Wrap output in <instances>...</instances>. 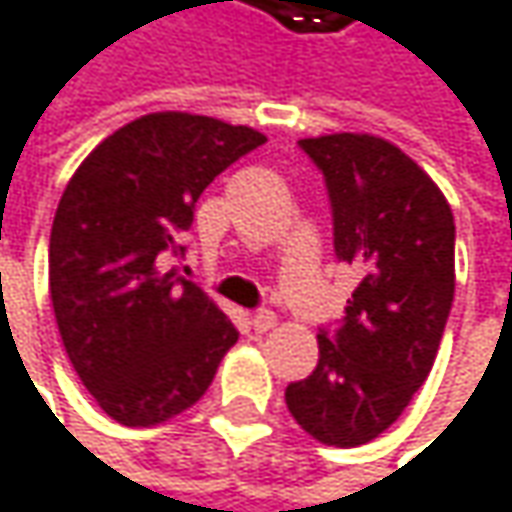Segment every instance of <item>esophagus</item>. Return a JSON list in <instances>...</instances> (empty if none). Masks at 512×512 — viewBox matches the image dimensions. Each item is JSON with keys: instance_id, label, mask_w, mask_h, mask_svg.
Returning <instances> with one entry per match:
<instances>
[{"instance_id": "obj_1", "label": "esophagus", "mask_w": 512, "mask_h": 512, "mask_svg": "<svg viewBox=\"0 0 512 512\" xmlns=\"http://www.w3.org/2000/svg\"><path fill=\"white\" fill-rule=\"evenodd\" d=\"M275 313L272 310H257L255 316H252V328H255V334H266V331H272L275 328Z\"/></svg>"}]
</instances>
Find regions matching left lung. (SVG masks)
<instances>
[{"label":"left lung","instance_id":"1","mask_svg":"<svg viewBox=\"0 0 512 512\" xmlns=\"http://www.w3.org/2000/svg\"><path fill=\"white\" fill-rule=\"evenodd\" d=\"M319 166L334 216V252L360 272L319 363L287 387L313 440L354 448L384 434L425 384L454 302V216L398 146L372 134L299 140Z\"/></svg>","mask_w":512,"mask_h":512}]
</instances>
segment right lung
Instances as JSON below:
<instances>
[{
    "label": "right lung",
    "instance_id": "obj_1",
    "mask_svg": "<svg viewBox=\"0 0 512 512\" xmlns=\"http://www.w3.org/2000/svg\"><path fill=\"white\" fill-rule=\"evenodd\" d=\"M266 137L161 111L105 137L70 178L49 237V293L64 349L96 404L128 428L184 413L237 328L187 278L161 272L210 181Z\"/></svg>",
    "mask_w": 512,
    "mask_h": 512
}]
</instances>
